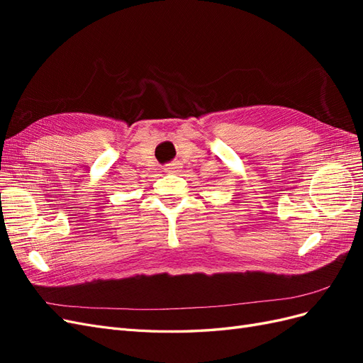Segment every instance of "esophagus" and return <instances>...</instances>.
Returning a JSON list of instances; mask_svg holds the SVG:
<instances>
[{"instance_id": "1", "label": "esophagus", "mask_w": 363, "mask_h": 363, "mask_svg": "<svg viewBox=\"0 0 363 363\" xmlns=\"http://www.w3.org/2000/svg\"><path fill=\"white\" fill-rule=\"evenodd\" d=\"M175 169H177V163H171L164 167V172H174Z\"/></svg>"}]
</instances>
